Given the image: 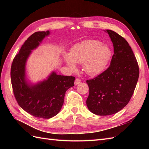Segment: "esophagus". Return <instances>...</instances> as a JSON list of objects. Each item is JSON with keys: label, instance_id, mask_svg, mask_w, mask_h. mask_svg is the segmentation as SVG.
<instances>
[{"label": "esophagus", "instance_id": "obj_1", "mask_svg": "<svg viewBox=\"0 0 149 149\" xmlns=\"http://www.w3.org/2000/svg\"><path fill=\"white\" fill-rule=\"evenodd\" d=\"M81 82V79L79 78H77V79H76V80L74 81V84L75 85H77L79 83H80Z\"/></svg>", "mask_w": 149, "mask_h": 149}]
</instances>
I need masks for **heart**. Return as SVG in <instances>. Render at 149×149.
<instances>
[{"label": "heart", "mask_w": 149, "mask_h": 149, "mask_svg": "<svg viewBox=\"0 0 149 149\" xmlns=\"http://www.w3.org/2000/svg\"><path fill=\"white\" fill-rule=\"evenodd\" d=\"M111 56V49L106 45L97 40H86L74 45L70 53L63 54V58L72 71L77 69L76 63H83L86 73L94 76L104 70Z\"/></svg>", "instance_id": "heart-1"}]
</instances>
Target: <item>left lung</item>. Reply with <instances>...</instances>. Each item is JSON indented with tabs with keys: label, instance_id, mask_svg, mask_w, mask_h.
Here are the masks:
<instances>
[{
	"label": "left lung",
	"instance_id": "8db88e82",
	"mask_svg": "<svg viewBox=\"0 0 149 149\" xmlns=\"http://www.w3.org/2000/svg\"><path fill=\"white\" fill-rule=\"evenodd\" d=\"M114 47L108 68L95 78L87 80L89 94L88 109L99 116L112 115L127 104L139 76L137 60L128 42L120 35L106 30Z\"/></svg>",
	"mask_w": 149,
	"mask_h": 149
}]
</instances>
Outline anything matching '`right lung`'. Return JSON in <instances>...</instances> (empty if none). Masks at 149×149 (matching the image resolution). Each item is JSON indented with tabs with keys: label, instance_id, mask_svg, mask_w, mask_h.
I'll use <instances>...</instances> for the list:
<instances>
[{
	"label": "right lung",
	"instance_id": "right-lung-1",
	"mask_svg": "<svg viewBox=\"0 0 149 149\" xmlns=\"http://www.w3.org/2000/svg\"><path fill=\"white\" fill-rule=\"evenodd\" d=\"M49 30L37 31L29 37L13 60L10 76L13 94L19 105L35 117L49 119L58 114L64 102L66 91L74 86L75 78L53 71L46 79L36 84L30 83L26 76V63Z\"/></svg>",
	"mask_w": 149,
	"mask_h": 149
}]
</instances>
